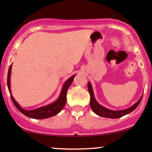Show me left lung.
Segmentation results:
<instances>
[{"label":"left lung","instance_id":"left-lung-1","mask_svg":"<svg viewBox=\"0 0 152 152\" xmlns=\"http://www.w3.org/2000/svg\"><path fill=\"white\" fill-rule=\"evenodd\" d=\"M88 92L90 94V97H91V100H90V106L91 109L93 110V111L95 114H96L99 116H102V117H105V118H118L121 117V116H124V115H126L129 113L133 111L136 108L139 106V104H140L141 101H142V97H141V99H139V102H137L135 104H134L132 107L129 108L127 109H124V110H121V111H113V110H110L106 109V108L104 107V106H101L100 104H98V102L96 101L95 98H94V92H93V89H92V87L91 83L88 82Z\"/></svg>","mask_w":152,"mask_h":152}]
</instances>
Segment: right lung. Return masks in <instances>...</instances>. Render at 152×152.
I'll return each instance as SVG.
<instances>
[{
    "mask_svg": "<svg viewBox=\"0 0 152 152\" xmlns=\"http://www.w3.org/2000/svg\"><path fill=\"white\" fill-rule=\"evenodd\" d=\"M11 67L12 64L9 66V69H8V78H7V85H8V90L10 94V71H11ZM75 77V75L68 79L67 81L65 82L64 86H63L61 93L60 96L59 98L55 102H53V104H49V105L46 106H43V107L38 108V109L31 110V111H26V110L23 109L20 106L18 105V104L15 101V99H13V97L12 96V95L10 94V98L12 99V102L15 107L18 109L19 111L22 113L23 114H24L25 116H28V117L33 118H36V119H43V118H49L51 116H55L57 114H58L61 111L64 106H65L66 103V94H67V91L69 89V86H71V83L74 81V78Z\"/></svg>",
    "mask_w": 152,
    "mask_h": 152,
    "instance_id": "add662e5",
    "label": "right lung"
}]
</instances>
